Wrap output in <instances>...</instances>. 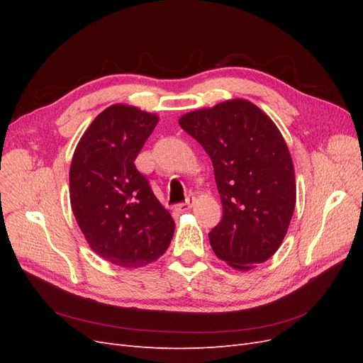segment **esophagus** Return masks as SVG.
I'll use <instances>...</instances> for the list:
<instances>
[{"label": "esophagus", "instance_id": "esophagus-1", "mask_svg": "<svg viewBox=\"0 0 363 363\" xmlns=\"http://www.w3.org/2000/svg\"><path fill=\"white\" fill-rule=\"evenodd\" d=\"M194 206V201H192V199H189V200H186L184 203H180V204H177V211L180 212V213H183V212H188V211H191V207Z\"/></svg>", "mask_w": 363, "mask_h": 363}]
</instances>
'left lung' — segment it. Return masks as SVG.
Returning <instances> with one entry per match:
<instances>
[{
    "mask_svg": "<svg viewBox=\"0 0 363 363\" xmlns=\"http://www.w3.org/2000/svg\"><path fill=\"white\" fill-rule=\"evenodd\" d=\"M180 127L208 155L223 219L208 233L215 255L247 271L281 245L292 219L294 163L277 125L247 100H228L180 118Z\"/></svg>",
    "mask_w": 363,
    "mask_h": 363,
    "instance_id": "8db88e82",
    "label": "left lung"
}]
</instances>
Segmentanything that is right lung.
I'll return each instance as SVG.
<instances>
[{
	"label": "right lung",
	"mask_w": 363,
	"mask_h": 363,
	"mask_svg": "<svg viewBox=\"0 0 363 363\" xmlns=\"http://www.w3.org/2000/svg\"><path fill=\"white\" fill-rule=\"evenodd\" d=\"M157 121L133 106L107 107L84 131L71 162L77 224L98 256L123 268L157 260L174 235L171 213L135 164Z\"/></svg>",
	"instance_id": "obj_1"
}]
</instances>
